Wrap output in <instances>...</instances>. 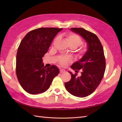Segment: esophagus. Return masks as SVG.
Here are the masks:
<instances>
[{
  "label": "esophagus",
  "instance_id": "34e87169",
  "mask_svg": "<svg viewBox=\"0 0 122 122\" xmlns=\"http://www.w3.org/2000/svg\"><path fill=\"white\" fill-rule=\"evenodd\" d=\"M65 72H66V71L64 69H60V73H64Z\"/></svg>",
  "mask_w": 122,
  "mask_h": 122
}]
</instances>
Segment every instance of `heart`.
I'll return each mask as SVG.
<instances>
[{
	"instance_id": "1",
	"label": "heart",
	"mask_w": 122,
	"mask_h": 122,
	"mask_svg": "<svg viewBox=\"0 0 122 122\" xmlns=\"http://www.w3.org/2000/svg\"><path fill=\"white\" fill-rule=\"evenodd\" d=\"M58 38H56L55 40H57ZM66 40H67V43L68 44L69 46L70 47H73L74 48H76L80 45H81L82 43V40L80 38V36L78 35L70 34L68 35L66 38ZM87 51L86 48L85 47L80 51L79 53V55L80 57H82L83 55L86 53ZM59 63L62 66H67L69 62L71 61V58L69 56H61L58 60Z\"/></svg>"
}]
</instances>
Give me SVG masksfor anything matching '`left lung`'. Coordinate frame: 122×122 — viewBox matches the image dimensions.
<instances>
[{"mask_svg":"<svg viewBox=\"0 0 122 122\" xmlns=\"http://www.w3.org/2000/svg\"><path fill=\"white\" fill-rule=\"evenodd\" d=\"M72 32L80 36L86 43L87 51L71 68L81 70V75L77 76L70 71L71 79L65 83L66 90L73 96L85 97L96 89L103 78L105 70V59L102 44L98 36L82 28H71Z\"/></svg>","mask_w":122,"mask_h":122,"instance_id":"1","label":"left lung"}]
</instances>
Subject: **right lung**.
<instances>
[{"mask_svg":"<svg viewBox=\"0 0 122 122\" xmlns=\"http://www.w3.org/2000/svg\"><path fill=\"white\" fill-rule=\"evenodd\" d=\"M62 28H39L28 32L21 41L16 56V74L23 89L31 94L47 91L60 73L57 66L45 68L42 57Z\"/></svg>","mask_w":122,"mask_h":122,"instance_id":"right-lung-1","label":"right lung"}]
</instances>
